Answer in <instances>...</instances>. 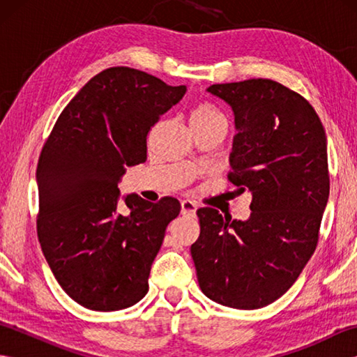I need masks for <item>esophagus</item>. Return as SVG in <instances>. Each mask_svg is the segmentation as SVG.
I'll list each match as a JSON object with an SVG mask.
<instances>
[{
	"mask_svg": "<svg viewBox=\"0 0 357 357\" xmlns=\"http://www.w3.org/2000/svg\"><path fill=\"white\" fill-rule=\"evenodd\" d=\"M181 213L188 215V216H195L196 215V204L192 201H183L181 202Z\"/></svg>",
	"mask_w": 357,
	"mask_h": 357,
	"instance_id": "1",
	"label": "esophagus"
}]
</instances>
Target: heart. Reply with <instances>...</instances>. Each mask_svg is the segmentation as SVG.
I'll return each instance as SVG.
<instances>
[{"mask_svg": "<svg viewBox=\"0 0 357 357\" xmlns=\"http://www.w3.org/2000/svg\"><path fill=\"white\" fill-rule=\"evenodd\" d=\"M213 118H222L221 113H219L213 105L208 102H196L195 107L192 109L190 113V123L196 124V123H206V121H210Z\"/></svg>", "mask_w": 357, "mask_h": 357, "instance_id": "obj_1", "label": "heart"}]
</instances>
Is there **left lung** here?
<instances>
[{
	"mask_svg": "<svg viewBox=\"0 0 357 357\" xmlns=\"http://www.w3.org/2000/svg\"><path fill=\"white\" fill-rule=\"evenodd\" d=\"M207 92L234 113L229 181L252 193L247 221L198 210L192 257L202 293L218 304L256 310L279 299L314 253L330 193L327 136L304 96L252 78Z\"/></svg>",
	"mask_w": 357,
	"mask_h": 357,
	"instance_id": "obj_1",
	"label": "left lung"
}]
</instances>
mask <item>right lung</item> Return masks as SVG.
<instances>
[{"label":"right lung","instance_id":"right-lung-1","mask_svg":"<svg viewBox=\"0 0 357 357\" xmlns=\"http://www.w3.org/2000/svg\"><path fill=\"white\" fill-rule=\"evenodd\" d=\"M185 90L110 67L75 95L44 142L38 239L58 284L82 307L116 312L149 291L151 264L181 204L128 195L121 207L118 183L127 165L146 162L149 132Z\"/></svg>","mask_w":357,"mask_h":357}]
</instances>
